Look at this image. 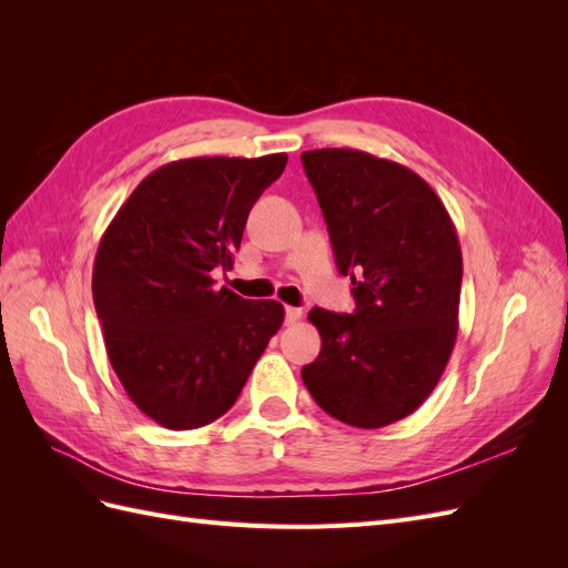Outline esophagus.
I'll return each mask as SVG.
<instances>
[{"instance_id": "esophagus-1", "label": "esophagus", "mask_w": 568, "mask_h": 568, "mask_svg": "<svg viewBox=\"0 0 568 568\" xmlns=\"http://www.w3.org/2000/svg\"><path fill=\"white\" fill-rule=\"evenodd\" d=\"M303 317V311L301 307H286V324H294Z\"/></svg>"}]
</instances>
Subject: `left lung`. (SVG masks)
I'll list each match as a JSON object with an SVG mask.
<instances>
[{"label": "left lung", "instance_id": "left-lung-1", "mask_svg": "<svg viewBox=\"0 0 568 568\" xmlns=\"http://www.w3.org/2000/svg\"><path fill=\"white\" fill-rule=\"evenodd\" d=\"M355 311L313 307L322 336L301 369L338 422L382 428L412 415L448 365L457 338L462 251L443 201L409 168L355 149L301 153Z\"/></svg>", "mask_w": 568, "mask_h": 568}]
</instances>
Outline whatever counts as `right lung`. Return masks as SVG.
<instances>
[{"label": "right lung", "mask_w": 568, "mask_h": 568, "mask_svg": "<svg viewBox=\"0 0 568 568\" xmlns=\"http://www.w3.org/2000/svg\"><path fill=\"white\" fill-rule=\"evenodd\" d=\"M286 159L168 163L136 184L101 236L92 296L111 367L165 428L225 415L284 322L282 303L246 301L213 277L232 267L253 203Z\"/></svg>", "instance_id": "add662e5"}]
</instances>
